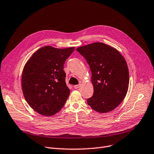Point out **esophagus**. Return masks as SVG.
<instances>
[{"mask_svg":"<svg viewBox=\"0 0 154 154\" xmlns=\"http://www.w3.org/2000/svg\"><path fill=\"white\" fill-rule=\"evenodd\" d=\"M79 87H80V85H76L74 86V88L75 89H78V88H79Z\"/></svg>","mask_w":154,"mask_h":154,"instance_id":"obj_1","label":"esophagus"}]
</instances>
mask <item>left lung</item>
I'll return each mask as SVG.
<instances>
[{
    "mask_svg": "<svg viewBox=\"0 0 154 154\" xmlns=\"http://www.w3.org/2000/svg\"><path fill=\"white\" fill-rule=\"evenodd\" d=\"M89 64L94 93L87 99L91 108L100 113L112 111L125 98L129 85L127 62L119 51L103 42L76 49Z\"/></svg>",
    "mask_w": 154,
    "mask_h": 154,
    "instance_id": "8db88e82",
    "label": "left lung"
}]
</instances>
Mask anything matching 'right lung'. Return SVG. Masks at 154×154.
<instances>
[{
  "label": "right lung",
  "mask_w": 154,
  "mask_h": 154,
  "mask_svg": "<svg viewBox=\"0 0 154 154\" xmlns=\"http://www.w3.org/2000/svg\"><path fill=\"white\" fill-rule=\"evenodd\" d=\"M75 47L44 46L32 55L22 74V89L29 105L38 113L52 116L60 111L70 90L65 82L64 64Z\"/></svg>",
  "instance_id": "obj_1"
}]
</instances>
